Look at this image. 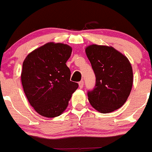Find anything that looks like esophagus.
Wrapping results in <instances>:
<instances>
[{
  "label": "esophagus",
  "mask_w": 152,
  "mask_h": 152,
  "mask_svg": "<svg viewBox=\"0 0 152 152\" xmlns=\"http://www.w3.org/2000/svg\"><path fill=\"white\" fill-rule=\"evenodd\" d=\"M79 88H83V86H84V81L83 80L80 81V82L79 83Z\"/></svg>",
  "instance_id": "34e87169"
}]
</instances>
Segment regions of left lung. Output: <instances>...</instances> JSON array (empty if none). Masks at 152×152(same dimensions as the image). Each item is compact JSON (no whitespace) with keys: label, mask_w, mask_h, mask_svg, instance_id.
<instances>
[{"label":"left lung","mask_w":152,"mask_h":152,"mask_svg":"<svg viewBox=\"0 0 152 152\" xmlns=\"http://www.w3.org/2000/svg\"><path fill=\"white\" fill-rule=\"evenodd\" d=\"M86 53L95 73V88L88 92L89 103L101 113L121 108L131 91L134 76L125 55L113 46L92 44Z\"/></svg>","instance_id":"1"}]
</instances>
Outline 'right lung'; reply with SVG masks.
I'll list each match as a JSON object with an SVG mask.
<instances>
[{
  "label": "right lung",
  "mask_w": 152,
  "mask_h": 152,
  "mask_svg": "<svg viewBox=\"0 0 152 152\" xmlns=\"http://www.w3.org/2000/svg\"><path fill=\"white\" fill-rule=\"evenodd\" d=\"M71 52L66 44L50 42L30 52L24 60L21 73L24 92L40 115H61L78 88V83L70 81L66 65Z\"/></svg>",
  "instance_id": "right-lung-1"
}]
</instances>
